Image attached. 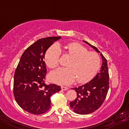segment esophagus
I'll return each mask as SVG.
<instances>
[{"mask_svg":"<svg viewBox=\"0 0 129 129\" xmlns=\"http://www.w3.org/2000/svg\"><path fill=\"white\" fill-rule=\"evenodd\" d=\"M61 89H62V90H63V91H66V90H68L69 88L67 86H62V87H61Z\"/></svg>","mask_w":129,"mask_h":129,"instance_id":"34e87169","label":"esophagus"}]
</instances>
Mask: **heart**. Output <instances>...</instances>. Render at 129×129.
<instances>
[{
  "mask_svg": "<svg viewBox=\"0 0 129 129\" xmlns=\"http://www.w3.org/2000/svg\"><path fill=\"white\" fill-rule=\"evenodd\" d=\"M66 49V55L71 58L67 63L68 67L59 68L51 72L50 74L51 81L59 85H69L76 79L78 83H85L92 79L101 67L99 55L93 51H88L85 46L76 43L68 44ZM60 55V46L53 44L46 53L47 66L51 69L57 67Z\"/></svg>",
  "mask_w": 129,
  "mask_h": 129,
  "instance_id": "b5f03b06",
  "label": "heart"
}]
</instances>
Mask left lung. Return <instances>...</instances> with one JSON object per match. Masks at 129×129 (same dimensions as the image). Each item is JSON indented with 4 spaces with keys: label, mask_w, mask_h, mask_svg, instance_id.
<instances>
[{
    "label": "left lung",
    "mask_w": 129,
    "mask_h": 129,
    "mask_svg": "<svg viewBox=\"0 0 129 129\" xmlns=\"http://www.w3.org/2000/svg\"><path fill=\"white\" fill-rule=\"evenodd\" d=\"M85 43L100 53L96 47L86 41ZM103 63L101 70L97 75L89 82L79 87L73 88L77 92V97L70 103V106L73 111L79 115L92 113L98 109L104 103L109 90V72L108 62L106 58L101 53Z\"/></svg>",
    "instance_id": "left-lung-1"
}]
</instances>
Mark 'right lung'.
<instances>
[{"label": "right lung", "instance_id": "obj_1", "mask_svg": "<svg viewBox=\"0 0 129 129\" xmlns=\"http://www.w3.org/2000/svg\"><path fill=\"white\" fill-rule=\"evenodd\" d=\"M61 37L37 40L21 56L16 69L13 93L16 103L33 115L44 113L51 108L50 97L61 90L60 86L45 83L46 67L44 61L47 50Z\"/></svg>", "mask_w": 129, "mask_h": 129}]
</instances>
